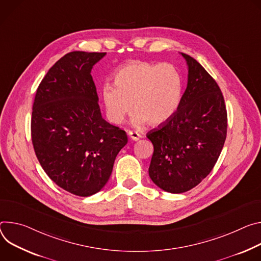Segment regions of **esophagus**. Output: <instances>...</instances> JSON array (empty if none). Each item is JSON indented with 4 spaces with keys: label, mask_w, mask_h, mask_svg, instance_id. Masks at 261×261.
Segmentation results:
<instances>
[{
    "label": "esophagus",
    "mask_w": 261,
    "mask_h": 261,
    "mask_svg": "<svg viewBox=\"0 0 261 261\" xmlns=\"http://www.w3.org/2000/svg\"><path fill=\"white\" fill-rule=\"evenodd\" d=\"M127 134H128L129 138H130L132 140H134V141H138V140L141 138V135H140L139 133H137V132H133V130H129Z\"/></svg>",
    "instance_id": "34e87169"
}]
</instances>
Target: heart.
<instances>
[{"instance_id": "obj_1", "label": "heart", "mask_w": 261, "mask_h": 261, "mask_svg": "<svg viewBox=\"0 0 261 261\" xmlns=\"http://www.w3.org/2000/svg\"><path fill=\"white\" fill-rule=\"evenodd\" d=\"M114 85L103 86L101 96L109 119L120 124L136 111L134 123L151 125L167 122L179 107L182 77L170 63L135 61L121 66L114 75Z\"/></svg>"}]
</instances>
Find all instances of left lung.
<instances>
[{
    "label": "left lung",
    "instance_id": "1",
    "mask_svg": "<svg viewBox=\"0 0 261 261\" xmlns=\"http://www.w3.org/2000/svg\"><path fill=\"white\" fill-rule=\"evenodd\" d=\"M189 74L174 115L147 138L153 144L148 169L162 190L180 194L195 188L213 170L227 135V111L220 87L191 56L181 53Z\"/></svg>",
    "mask_w": 261,
    "mask_h": 261
}]
</instances>
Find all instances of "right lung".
Wrapping results in <instances>:
<instances>
[{
	"label": "right lung",
	"instance_id": "right-lung-1",
	"mask_svg": "<svg viewBox=\"0 0 261 261\" xmlns=\"http://www.w3.org/2000/svg\"><path fill=\"white\" fill-rule=\"evenodd\" d=\"M105 56H63L42 79L33 103L31 136L42 169L57 186L81 197L105 187L127 143L124 130L101 117L91 70Z\"/></svg>",
	"mask_w": 261,
	"mask_h": 261
}]
</instances>
